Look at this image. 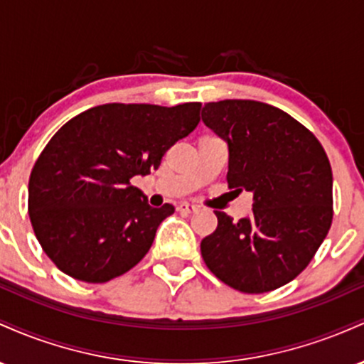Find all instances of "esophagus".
Listing matches in <instances>:
<instances>
[{"instance_id":"34e87169","label":"esophagus","mask_w":364,"mask_h":364,"mask_svg":"<svg viewBox=\"0 0 364 364\" xmlns=\"http://www.w3.org/2000/svg\"><path fill=\"white\" fill-rule=\"evenodd\" d=\"M176 208H178V212H181V214H195V212H198V207L193 205V203H188V202H181Z\"/></svg>"}]
</instances>
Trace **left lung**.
I'll return each mask as SVG.
<instances>
[{"mask_svg": "<svg viewBox=\"0 0 364 364\" xmlns=\"http://www.w3.org/2000/svg\"><path fill=\"white\" fill-rule=\"evenodd\" d=\"M202 119L228 141V185L252 191V215L215 210L203 237L205 265L232 289L260 294L298 277L333 217L332 168L315 135L279 107L257 101L208 102Z\"/></svg>", "mask_w": 364, "mask_h": 364, "instance_id": "1", "label": "left lung"}]
</instances>
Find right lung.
<instances>
[{"mask_svg":"<svg viewBox=\"0 0 364 364\" xmlns=\"http://www.w3.org/2000/svg\"><path fill=\"white\" fill-rule=\"evenodd\" d=\"M200 109V102L104 104L54 133L28 179V215L61 272L102 284L147 255L174 207H150L132 178L157 169L164 154L196 128Z\"/></svg>","mask_w":364,"mask_h":364,"instance_id":"right-lung-1","label":"right lung"}]
</instances>
